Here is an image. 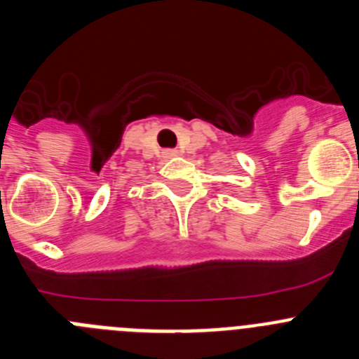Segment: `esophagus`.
Wrapping results in <instances>:
<instances>
[{
    "label": "esophagus",
    "instance_id": "esophagus-1",
    "mask_svg": "<svg viewBox=\"0 0 359 359\" xmlns=\"http://www.w3.org/2000/svg\"><path fill=\"white\" fill-rule=\"evenodd\" d=\"M174 156H177L176 149H165V151H163V158H174Z\"/></svg>",
    "mask_w": 359,
    "mask_h": 359
}]
</instances>
